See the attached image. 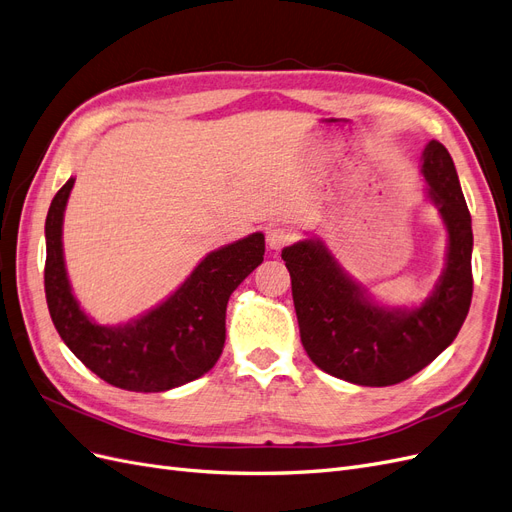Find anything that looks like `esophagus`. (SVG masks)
Here are the masks:
<instances>
[{"instance_id":"34e87169","label":"esophagus","mask_w":512,"mask_h":512,"mask_svg":"<svg viewBox=\"0 0 512 512\" xmlns=\"http://www.w3.org/2000/svg\"><path fill=\"white\" fill-rule=\"evenodd\" d=\"M266 240H268V246L272 251H280V249H285L287 244L293 242V234L287 227H272V229H268Z\"/></svg>"}]
</instances>
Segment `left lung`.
I'll list each match as a JSON object with an SVG mask.
<instances>
[{
  "instance_id": "1",
  "label": "left lung",
  "mask_w": 512,
  "mask_h": 512,
  "mask_svg": "<svg viewBox=\"0 0 512 512\" xmlns=\"http://www.w3.org/2000/svg\"><path fill=\"white\" fill-rule=\"evenodd\" d=\"M421 174L427 197L447 225V263L417 308H389L346 274L323 240L283 251L300 338L323 372L364 387L402 383L447 349L472 302V219L455 163L438 140L425 146Z\"/></svg>"
}]
</instances>
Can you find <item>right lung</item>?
<instances>
[{
	"mask_svg": "<svg viewBox=\"0 0 512 512\" xmlns=\"http://www.w3.org/2000/svg\"><path fill=\"white\" fill-rule=\"evenodd\" d=\"M74 178L46 214L44 291L51 319L68 349L106 383L142 393L180 387L204 376L223 353L229 295L266 253L255 232L208 253L166 302L125 325H100L76 302L63 259V212Z\"/></svg>",
	"mask_w": 512,
	"mask_h": 512,
	"instance_id": "right-lung-1",
	"label": "right lung"
}]
</instances>
